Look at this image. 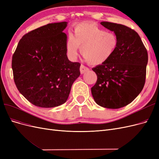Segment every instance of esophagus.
I'll return each instance as SVG.
<instances>
[{
	"mask_svg": "<svg viewBox=\"0 0 159 159\" xmlns=\"http://www.w3.org/2000/svg\"><path fill=\"white\" fill-rule=\"evenodd\" d=\"M89 70V69L88 68V67H86V66H85L84 65H81V66H80V72H81V74H84L85 72L88 71Z\"/></svg>",
	"mask_w": 159,
	"mask_h": 159,
	"instance_id": "obj_1",
	"label": "esophagus"
}]
</instances>
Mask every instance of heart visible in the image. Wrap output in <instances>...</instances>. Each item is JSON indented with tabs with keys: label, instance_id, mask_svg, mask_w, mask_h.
Segmentation results:
<instances>
[{
	"label": "heart",
	"instance_id": "heart-1",
	"mask_svg": "<svg viewBox=\"0 0 159 159\" xmlns=\"http://www.w3.org/2000/svg\"><path fill=\"white\" fill-rule=\"evenodd\" d=\"M74 35L70 33L66 41V51L71 59L76 58L78 49L91 65L103 64L111 58L119 45L117 36L96 24L84 22L77 25Z\"/></svg>",
	"mask_w": 159,
	"mask_h": 159
}]
</instances>
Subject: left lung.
Masks as SVG:
<instances>
[{
	"label": "left lung",
	"instance_id": "1",
	"mask_svg": "<svg viewBox=\"0 0 159 159\" xmlns=\"http://www.w3.org/2000/svg\"><path fill=\"white\" fill-rule=\"evenodd\" d=\"M101 25L114 32L119 45L111 58L92 68L98 80L91 93L100 106L119 109L131 103L143 89L148 54L140 36L131 28L109 22Z\"/></svg>",
	"mask_w": 159,
	"mask_h": 159
}]
</instances>
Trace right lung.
<instances>
[{
    "label": "right lung",
    "mask_w": 159,
    "mask_h": 159,
    "mask_svg": "<svg viewBox=\"0 0 159 159\" xmlns=\"http://www.w3.org/2000/svg\"><path fill=\"white\" fill-rule=\"evenodd\" d=\"M66 22L51 23L32 30L19 41L12 56L14 81L18 90L37 107L64 103L80 75L79 62L67 56Z\"/></svg>",
    "instance_id": "right-lung-1"
}]
</instances>
